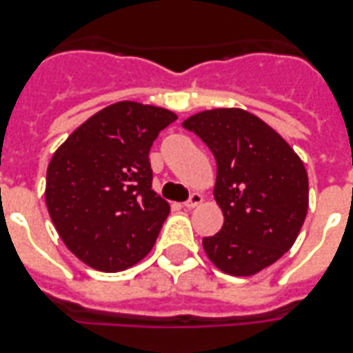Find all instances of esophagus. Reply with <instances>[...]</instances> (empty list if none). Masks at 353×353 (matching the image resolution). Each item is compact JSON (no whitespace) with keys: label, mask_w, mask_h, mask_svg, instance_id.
I'll return each instance as SVG.
<instances>
[{"label":"esophagus","mask_w":353,"mask_h":353,"mask_svg":"<svg viewBox=\"0 0 353 353\" xmlns=\"http://www.w3.org/2000/svg\"><path fill=\"white\" fill-rule=\"evenodd\" d=\"M201 201H203V196H201L199 192H192L190 194V198L185 201V207H187V209H194V207H198Z\"/></svg>","instance_id":"34e87169"}]
</instances>
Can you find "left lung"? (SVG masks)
I'll return each mask as SVG.
<instances>
[{
    "mask_svg": "<svg viewBox=\"0 0 353 353\" xmlns=\"http://www.w3.org/2000/svg\"><path fill=\"white\" fill-rule=\"evenodd\" d=\"M216 159L214 199L221 231L203 238L216 268L251 276L290 251L307 212V172L295 150L240 108L199 112L183 122Z\"/></svg>",
    "mask_w": 353,
    "mask_h": 353,
    "instance_id": "1",
    "label": "left lung"
}]
</instances>
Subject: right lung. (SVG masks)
I'll use <instances>...</instances> for the list:
<instances>
[{
	"label": "right lung",
	"mask_w": 353,
	"mask_h": 353,
	"mask_svg": "<svg viewBox=\"0 0 353 353\" xmlns=\"http://www.w3.org/2000/svg\"><path fill=\"white\" fill-rule=\"evenodd\" d=\"M176 119L165 108L115 102L52 155L47 210L65 247L90 268L117 273L152 251L170 205L152 190L148 155Z\"/></svg>",
	"instance_id": "add662e5"
}]
</instances>
